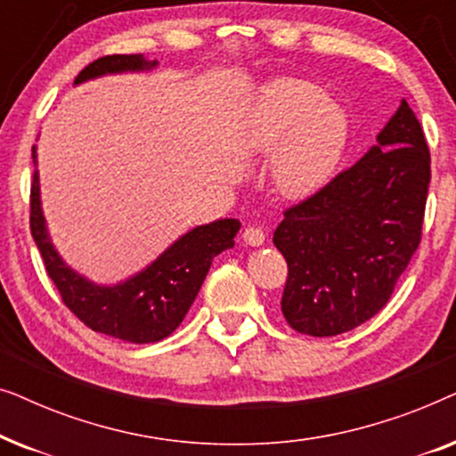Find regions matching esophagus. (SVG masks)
I'll return each instance as SVG.
<instances>
[{"label":"esophagus","mask_w":456,"mask_h":456,"mask_svg":"<svg viewBox=\"0 0 456 456\" xmlns=\"http://www.w3.org/2000/svg\"><path fill=\"white\" fill-rule=\"evenodd\" d=\"M242 240H245L248 247H261L265 242V234L264 230L257 226H248L245 228V232H242Z\"/></svg>","instance_id":"esophagus-1"}]
</instances>
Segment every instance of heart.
Returning <instances> with one entry per match:
<instances>
[{"mask_svg":"<svg viewBox=\"0 0 456 456\" xmlns=\"http://www.w3.org/2000/svg\"><path fill=\"white\" fill-rule=\"evenodd\" d=\"M348 141V118L314 83L267 86L251 130V147L272 155V180L289 199H307L334 176Z\"/></svg>","mask_w":456,"mask_h":456,"instance_id":"1","label":"heart"}]
</instances>
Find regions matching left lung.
<instances>
[{
  "mask_svg": "<svg viewBox=\"0 0 456 456\" xmlns=\"http://www.w3.org/2000/svg\"><path fill=\"white\" fill-rule=\"evenodd\" d=\"M429 149L409 103L357 164L284 211L273 245L289 264L282 314L297 332L336 336L388 303L421 240Z\"/></svg>",
  "mask_w": 456,
  "mask_h": 456,
  "instance_id": "left-lung-1",
  "label": "left lung"
}]
</instances>
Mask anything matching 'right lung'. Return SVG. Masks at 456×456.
Instances as JSON below:
<instances>
[{
	"mask_svg": "<svg viewBox=\"0 0 456 456\" xmlns=\"http://www.w3.org/2000/svg\"><path fill=\"white\" fill-rule=\"evenodd\" d=\"M155 66L158 61H149L141 53L105 55L86 66L74 85L105 74L151 70ZM33 164L37 166L35 147ZM239 230L240 222L232 217L203 224L180 236L153 264L124 282L95 284L66 265L55 251L43 217L39 170L35 167L30 186V234L45 264L47 276L53 280L66 307L85 326L111 338L147 345L170 336L183 323L186 311L197 298L211 261L216 255L234 247Z\"/></svg>",
	"mask_w": 456,
	"mask_h": 456,
	"instance_id": "obj_1",
	"label": "right lung"
}]
</instances>
